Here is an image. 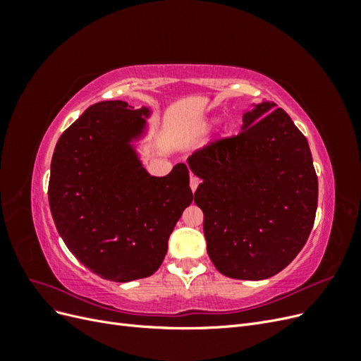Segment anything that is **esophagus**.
Returning a JSON list of instances; mask_svg holds the SVG:
<instances>
[{
	"label": "esophagus",
	"instance_id": "obj_1",
	"mask_svg": "<svg viewBox=\"0 0 361 361\" xmlns=\"http://www.w3.org/2000/svg\"><path fill=\"white\" fill-rule=\"evenodd\" d=\"M200 182H202V180H200L197 176H194V174H192V176L190 178V187H191V190H192V191L197 190Z\"/></svg>",
	"mask_w": 361,
	"mask_h": 361
}]
</instances>
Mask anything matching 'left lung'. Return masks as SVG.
<instances>
[{"mask_svg": "<svg viewBox=\"0 0 361 361\" xmlns=\"http://www.w3.org/2000/svg\"><path fill=\"white\" fill-rule=\"evenodd\" d=\"M276 104L244 114L243 130L188 158L203 179L194 202L215 268L238 280L285 269L307 243L318 207V176L307 138Z\"/></svg>", "mask_w": 361, "mask_h": 361, "instance_id": "8db88e82", "label": "left lung"}]
</instances>
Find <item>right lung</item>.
<instances>
[{
	"label": "right lung",
	"mask_w": 361,
	"mask_h": 361,
	"mask_svg": "<svg viewBox=\"0 0 361 361\" xmlns=\"http://www.w3.org/2000/svg\"><path fill=\"white\" fill-rule=\"evenodd\" d=\"M145 114L146 108L123 101L94 104L61 134L51 161L48 199L57 231L71 253L105 280L154 274L192 202L185 164L155 178L130 149Z\"/></svg>",
	"instance_id": "add662e5"
}]
</instances>
